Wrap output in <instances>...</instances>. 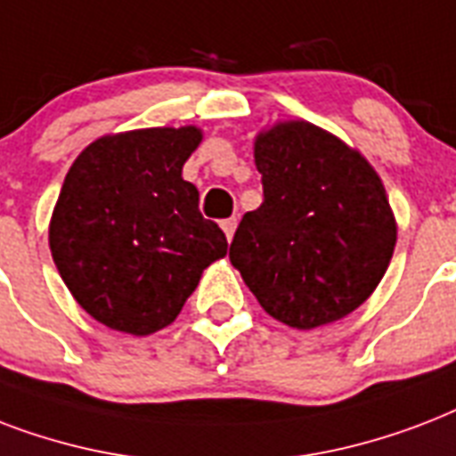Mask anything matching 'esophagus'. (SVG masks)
Segmentation results:
<instances>
[{
	"label": "esophagus",
	"mask_w": 456,
	"mask_h": 456,
	"mask_svg": "<svg viewBox=\"0 0 456 456\" xmlns=\"http://www.w3.org/2000/svg\"><path fill=\"white\" fill-rule=\"evenodd\" d=\"M221 228H224L225 238L231 240V238H232V232H235V228H238V218H235V216H232V218H225V221H221Z\"/></svg>",
	"instance_id": "obj_1"
}]
</instances>
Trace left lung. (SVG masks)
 Segmentation results:
<instances>
[{
	"label": "left lung",
	"instance_id": "8db88e82",
	"mask_svg": "<svg viewBox=\"0 0 456 456\" xmlns=\"http://www.w3.org/2000/svg\"><path fill=\"white\" fill-rule=\"evenodd\" d=\"M254 164L264 202L240 221L231 264L285 326L312 330L345 319L371 297L397 242L379 173L306 121L261 130Z\"/></svg>",
	"mask_w": 456,
	"mask_h": 456
}]
</instances>
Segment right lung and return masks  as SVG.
Segmentation results:
<instances>
[{
    "instance_id": "right-lung-1",
    "label": "right lung",
    "mask_w": 456,
    "mask_h": 456,
    "mask_svg": "<svg viewBox=\"0 0 456 456\" xmlns=\"http://www.w3.org/2000/svg\"><path fill=\"white\" fill-rule=\"evenodd\" d=\"M202 130L142 128L87 144L66 173L49 249L76 302L104 326L150 335L175 321L228 242L200 214L183 164Z\"/></svg>"
}]
</instances>
